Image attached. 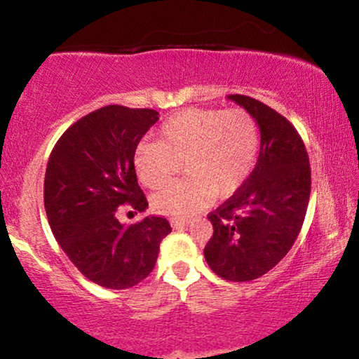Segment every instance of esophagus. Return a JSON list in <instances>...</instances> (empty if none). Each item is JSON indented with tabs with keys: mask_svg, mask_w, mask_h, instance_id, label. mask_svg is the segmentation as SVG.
Listing matches in <instances>:
<instances>
[{
	"mask_svg": "<svg viewBox=\"0 0 359 359\" xmlns=\"http://www.w3.org/2000/svg\"><path fill=\"white\" fill-rule=\"evenodd\" d=\"M187 219H172V228H182V226H187Z\"/></svg>",
	"mask_w": 359,
	"mask_h": 359,
	"instance_id": "obj_1",
	"label": "esophagus"
}]
</instances>
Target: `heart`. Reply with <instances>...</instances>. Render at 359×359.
<instances>
[{"label":"heart","mask_w":359,"mask_h":359,"mask_svg":"<svg viewBox=\"0 0 359 359\" xmlns=\"http://www.w3.org/2000/svg\"><path fill=\"white\" fill-rule=\"evenodd\" d=\"M259 154V128L245 109H185L162 123L158 142H142L133 155L140 182L163 187L174 162L184 160L187 179L155 194L151 204L160 214L185 217L204 208L212 196L240 191L253 174Z\"/></svg>","instance_id":"obj_1"}]
</instances>
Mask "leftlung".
<instances>
[{
    "label": "left lung",
    "instance_id": "8db88e82",
    "mask_svg": "<svg viewBox=\"0 0 359 359\" xmlns=\"http://www.w3.org/2000/svg\"><path fill=\"white\" fill-rule=\"evenodd\" d=\"M257 119L259 155L253 174L216 211L204 248L208 265L229 282L270 271L294 246L311 197V165L299 131L285 116L243 94H229Z\"/></svg>",
    "mask_w": 359,
    "mask_h": 359
}]
</instances>
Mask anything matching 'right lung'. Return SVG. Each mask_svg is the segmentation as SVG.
I'll use <instances>...</instances> for the list:
<instances>
[{"label":"right lung","instance_id":"right-lung-1","mask_svg":"<svg viewBox=\"0 0 359 359\" xmlns=\"http://www.w3.org/2000/svg\"><path fill=\"white\" fill-rule=\"evenodd\" d=\"M158 121L155 109L109 104L65 130L47 163L43 203L53 236L77 270L104 288H130L154 270L160 241L172 231L165 217L125 226L116 212H143L133 155Z\"/></svg>","mask_w":359,"mask_h":359}]
</instances>
